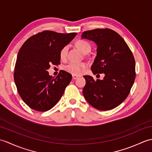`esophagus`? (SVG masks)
I'll use <instances>...</instances> for the list:
<instances>
[{"label": "esophagus", "mask_w": 152, "mask_h": 152, "mask_svg": "<svg viewBox=\"0 0 152 152\" xmlns=\"http://www.w3.org/2000/svg\"><path fill=\"white\" fill-rule=\"evenodd\" d=\"M78 75H74V74H73V75H72V78L74 79V80H76V79H77V78H78Z\"/></svg>", "instance_id": "1"}]
</instances>
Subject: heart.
Masks as SVG:
<instances>
[{"label": "heart", "mask_w": 152, "mask_h": 152, "mask_svg": "<svg viewBox=\"0 0 152 152\" xmlns=\"http://www.w3.org/2000/svg\"><path fill=\"white\" fill-rule=\"evenodd\" d=\"M76 46L78 47L79 49L81 50L83 53H86L89 52L91 51V46L89 42L87 41L80 40L76 42ZM68 50H69V46H64L60 51V58L61 59H66L67 56ZM87 64L86 63H75V62H70L64 66V70L66 72L70 74H74V75H78V74H82L83 71L86 69Z\"/></svg>", "instance_id": "obj_1"}]
</instances>
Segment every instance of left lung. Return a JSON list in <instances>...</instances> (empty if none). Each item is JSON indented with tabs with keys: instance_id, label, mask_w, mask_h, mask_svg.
I'll use <instances>...</instances> for the list:
<instances>
[{
	"instance_id": "left-lung-1",
	"label": "left lung",
	"mask_w": 152,
	"mask_h": 152,
	"mask_svg": "<svg viewBox=\"0 0 152 152\" xmlns=\"http://www.w3.org/2000/svg\"><path fill=\"white\" fill-rule=\"evenodd\" d=\"M82 38L93 40L97 45L92 72L105 74L102 80L83 76L86 80L83 96L90 105L100 110L114 109L127 97L134 83L136 72L133 54L124 38L110 28L85 31Z\"/></svg>"
}]
</instances>
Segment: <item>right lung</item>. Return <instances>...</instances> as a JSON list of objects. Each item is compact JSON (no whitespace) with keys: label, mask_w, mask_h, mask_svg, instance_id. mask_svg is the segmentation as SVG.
<instances>
[{"label":"right lung","mask_w":152,"mask_h":152,"mask_svg":"<svg viewBox=\"0 0 152 152\" xmlns=\"http://www.w3.org/2000/svg\"><path fill=\"white\" fill-rule=\"evenodd\" d=\"M76 33H59L44 31L28 38L19 50L14 78L18 91L25 104L38 112L52 108L63 95L72 76L60 70L54 78L50 65L60 64V51L76 36Z\"/></svg>","instance_id":"obj_1"}]
</instances>
